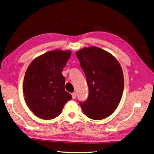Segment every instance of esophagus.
Wrapping results in <instances>:
<instances>
[{"instance_id":"34e87169","label":"esophagus","mask_w":154,"mask_h":154,"mask_svg":"<svg viewBox=\"0 0 154 154\" xmlns=\"http://www.w3.org/2000/svg\"><path fill=\"white\" fill-rule=\"evenodd\" d=\"M76 97V92H73L72 93V97L73 99H75Z\"/></svg>"}]
</instances>
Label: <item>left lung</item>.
<instances>
[{
    "label": "left lung",
    "instance_id": "1",
    "mask_svg": "<svg viewBox=\"0 0 154 154\" xmlns=\"http://www.w3.org/2000/svg\"><path fill=\"white\" fill-rule=\"evenodd\" d=\"M76 54L89 90L87 100L80 102L83 112L94 120L109 117L117 109L122 97L124 78L122 67L112 54L95 46L83 48Z\"/></svg>",
    "mask_w": 154,
    "mask_h": 154
}]
</instances>
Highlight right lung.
Returning <instances> with one entry per match:
<instances>
[{"label": "right lung", "mask_w": 154, "mask_h": 154, "mask_svg": "<svg viewBox=\"0 0 154 154\" xmlns=\"http://www.w3.org/2000/svg\"><path fill=\"white\" fill-rule=\"evenodd\" d=\"M71 55L70 50L51 51L36 57L27 67L23 92L27 105L38 118H57L71 100V95L65 91L62 74Z\"/></svg>", "instance_id": "add662e5"}]
</instances>
